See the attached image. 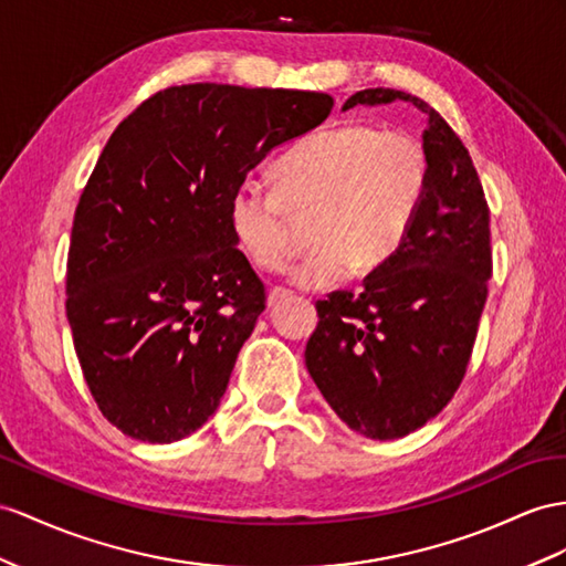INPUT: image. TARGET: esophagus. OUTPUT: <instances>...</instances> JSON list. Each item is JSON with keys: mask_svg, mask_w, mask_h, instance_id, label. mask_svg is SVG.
I'll list each match as a JSON object with an SVG mask.
<instances>
[{"mask_svg": "<svg viewBox=\"0 0 566 566\" xmlns=\"http://www.w3.org/2000/svg\"><path fill=\"white\" fill-rule=\"evenodd\" d=\"M286 298H292V292H289V289H282V286H274V289H270V294H268V306H277V303H282Z\"/></svg>", "mask_w": 566, "mask_h": 566, "instance_id": "1", "label": "esophagus"}]
</instances>
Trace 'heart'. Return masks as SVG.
<instances>
[{"instance_id": "1", "label": "heart", "mask_w": 566, "mask_h": 566, "mask_svg": "<svg viewBox=\"0 0 566 566\" xmlns=\"http://www.w3.org/2000/svg\"><path fill=\"white\" fill-rule=\"evenodd\" d=\"M430 159L409 132L370 124L323 128L272 169L274 188L243 181L229 200V227L258 268L284 270L294 255L286 212L306 217L311 253L292 270L303 289H327L392 260L423 206Z\"/></svg>"}]
</instances>
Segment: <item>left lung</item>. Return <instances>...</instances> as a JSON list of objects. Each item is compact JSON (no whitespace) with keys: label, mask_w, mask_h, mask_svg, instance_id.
<instances>
[{"label":"left lung","mask_w":566,"mask_h":566,"mask_svg":"<svg viewBox=\"0 0 566 566\" xmlns=\"http://www.w3.org/2000/svg\"><path fill=\"white\" fill-rule=\"evenodd\" d=\"M413 103L428 114L430 177L399 253L364 289L317 301L306 344L313 382L342 421L370 440H397L438 416L467 373L492 274L490 210L469 150L421 97L358 91L356 105Z\"/></svg>","instance_id":"obj_1"}]
</instances>
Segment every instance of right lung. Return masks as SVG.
<instances>
[{"instance_id": "right-lung-1", "label": "right lung", "mask_w": 566, "mask_h": 566, "mask_svg": "<svg viewBox=\"0 0 566 566\" xmlns=\"http://www.w3.org/2000/svg\"><path fill=\"white\" fill-rule=\"evenodd\" d=\"M327 93L171 85L114 128L71 229L66 317L112 426L167 444L220 407L265 286L229 200L277 145L332 112Z\"/></svg>"}]
</instances>
